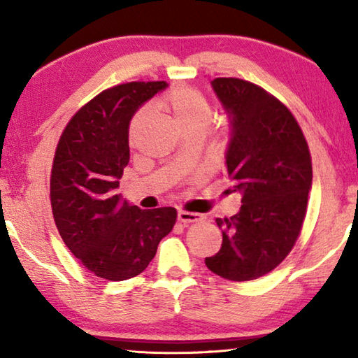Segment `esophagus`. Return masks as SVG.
<instances>
[{
  "label": "esophagus",
  "instance_id": "1",
  "mask_svg": "<svg viewBox=\"0 0 358 358\" xmlns=\"http://www.w3.org/2000/svg\"><path fill=\"white\" fill-rule=\"evenodd\" d=\"M178 221L183 224H189V222H199L203 221V216L199 213H191V211H178Z\"/></svg>",
  "mask_w": 358,
  "mask_h": 358
}]
</instances>
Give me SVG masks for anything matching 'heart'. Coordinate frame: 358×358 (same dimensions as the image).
Returning a JSON list of instances; mask_svg holds the SVG:
<instances>
[{"mask_svg": "<svg viewBox=\"0 0 358 358\" xmlns=\"http://www.w3.org/2000/svg\"><path fill=\"white\" fill-rule=\"evenodd\" d=\"M161 107L173 115V118L178 121V124L185 129V132L194 128L207 129L211 121L210 102L199 90L187 87V85H178L171 92H167L161 98ZM143 113L145 108L138 110L136 117L132 118L131 134Z\"/></svg>", "mask_w": 358, "mask_h": 358, "instance_id": "heart-1", "label": "heart"}]
</instances>
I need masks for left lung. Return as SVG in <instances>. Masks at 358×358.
<instances>
[{"instance_id": "obj_1", "label": "left lung", "mask_w": 358, "mask_h": 358, "mask_svg": "<svg viewBox=\"0 0 358 358\" xmlns=\"http://www.w3.org/2000/svg\"><path fill=\"white\" fill-rule=\"evenodd\" d=\"M211 85L232 124L226 167L243 205L237 215L216 220L222 245L205 264L224 280L251 281L275 270L299 238L311 153L292 112L262 87L235 77Z\"/></svg>"}]
</instances>
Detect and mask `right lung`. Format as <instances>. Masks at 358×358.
I'll list each match as a JSON object with an SVG mask.
<instances>
[{
    "label": "right lung",
    "mask_w": 358,
    "mask_h": 358,
    "mask_svg": "<svg viewBox=\"0 0 358 358\" xmlns=\"http://www.w3.org/2000/svg\"><path fill=\"white\" fill-rule=\"evenodd\" d=\"M166 82H128L94 96L59 137L50 173V203L64 245L85 268L107 281L141 275L177 210H142L117 194L129 162V121Z\"/></svg>",
    "instance_id": "1"
}]
</instances>
